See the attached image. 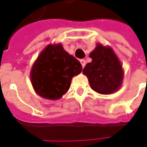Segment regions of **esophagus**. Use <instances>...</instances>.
<instances>
[{
    "instance_id": "1",
    "label": "esophagus",
    "mask_w": 147,
    "mask_h": 147,
    "mask_svg": "<svg viewBox=\"0 0 147 147\" xmlns=\"http://www.w3.org/2000/svg\"><path fill=\"white\" fill-rule=\"evenodd\" d=\"M80 63H81V65H82V68H84V66L86 65V60L85 59H80Z\"/></svg>"
}]
</instances>
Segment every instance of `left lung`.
<instances>
[{"mask_svg":"<svg viewBox=\"0 0 147 147\" xmlns=\"http://www.w3.org/2000/svg\"><path fill=\"white\" fill-rule=\"evenodd\" d=\"M92 59L83 69L91 88L100 94H110L117 91L123 80L122 65L110 47L98 44L90 54Z\"/></svg>","mask_w":147,"mask_h":147,"instance_id":"8db88e82","label":"left lung"}]
</instances>
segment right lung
Returning a JSON list of instances; mask_svg holds the SVG:
<instances>
[{
	"mask_svg": "<svg viewBox=\"0 0 147 147\" xmlns=\"http://www.w3.org/2000/svg\"><path fill=\"white\" fill-rule=\"evenodd\" d=\"M81 71L80 62L66 52L60 44L49 45L32 66V84L39 96L56 100L69 89L72 78Z\"/></svg>",
	"mask_w": 147,
	"mask_h": 147,
	"instance_id": "right-lung-1",
	"label": "right lung"
}]
</instances>
